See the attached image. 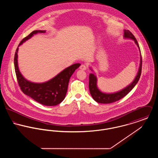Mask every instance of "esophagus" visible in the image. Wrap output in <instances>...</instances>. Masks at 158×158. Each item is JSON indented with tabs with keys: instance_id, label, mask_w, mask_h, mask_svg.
<instances>
[{
	"instance_id": "1",
	"label": "esophagus",
	"mask_w": 158,
	"mask_h": 158,
	"mask_svg": "<svg viewBox=\"0 0 158 158\" xmlns=\"http://www.w3.org/2000/svg\"><path fill=\"white\" fill-rule=\"evenodd\" d=\"M80 69L81 70H86V69H87V66H86V65H85V64H82V65H81V66H80Z\"/></svg>"
}]
</instances>
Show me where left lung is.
Instances as JSON below:
<instances>
[{"mask_svg":"<svg viewBox=\"0 0 158 158\" xmlns=\"http://www.w3.org/2000/svg\"><path fill=\"white\" fill-rule=\"evenodd\" d=\"M124 38L127 39H131L133 40L135 43V44L138 47L139 50L140 52V50L139 46V44L134 36V35L130 31L128 30H124ZM142 56L140 54V65L138 70V72L135 76V80L133 81V82L130 84L128 86H127L126 88H123V89L114 92V93H105L102 92L97 87V77L94 73H90L89 74V88L90 91V95L93 99L100 103H111L113 102H115L116 101L119 100L120 99L124 97L125 95H127L131 90L133 89V88L135 86V85L137 83L142 72ZM90 69L92 70V69L90 68Z\"/></svg>","mask_w":158,"mask_h":158,"instance_id":"1","label":"left lung"}]
</instances>
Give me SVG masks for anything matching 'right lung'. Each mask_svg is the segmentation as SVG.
Wrapping results in <instances>:
<instances>
[{
  "label": "right lung",
  "mask_w": 158,
  "mask_h": 158,
  "mask_svg": "<svg viewBox=\"0 0 158 158\" xmlns=\"http://www.w3.org/2000/svg\"><path fill=\"white\" fill-rule=\"evenodd\" d=\"M45 32V30H35L24 38L16 50L14 63L18 84L23 93L40 104L51 106L60 104L64 99L70 78L75 70L81 64L80 63L72 64L62 70L51 80L44 83H33L25 79L19 71L18 67V52L19 47L30 39L34 35Z\"/></svg>",
  "instance_id": "1"
}]
</instances>
